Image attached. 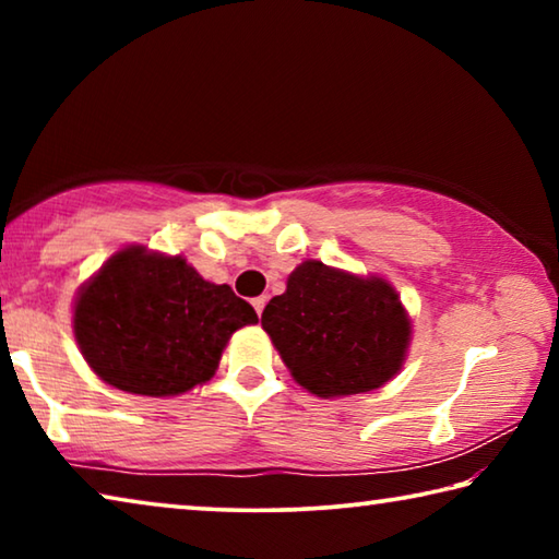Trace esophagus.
I'll return each mask as SVG.
<instances>
[{"instance_id":"1","label":"esophagus","mask_w":559,"mask_h":559,"mask_svg":"<svg viewBox=\"0 0 559 559\" xmlns=\"http://www.w3.org/2000/svg\"><path fill=\"white\" fill-rule=\"evenodd\" d=\"M251 302H253V308H257V313L261 316V313H263V308H266V302H269V298H266V296H259V298H253Z\"/></svg>"}]
</instances>
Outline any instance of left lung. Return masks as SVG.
I'll return each instance as SVG.
<instances>
[{"mask_svg":"<svg viewBox=\"0 0 559 559\" xmlns=\"http://www.w3.org/2000/svg\"><path fill=\"white\" fill-rule=\"evenodd\" d=\"M261 325L300 386L318 396L372 392L390 382L409 345V318L390 283L306 261Z\"/></svg>","mask_w":559,"mask_h":559,"instance_id":"obj_1","label":"left lung"}]
</instances>
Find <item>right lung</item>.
<instances>
[{"instance_id":"right-lung-1","label":"right lung","mask_w":559,"mask_h":559,"mask_svg":"<svg viewBox=\"0 0 559 559\" xmlns=\"http://www.w3.org/2000/svg\"><path fill=\"white\" fill-rule=\"evenodd\" d=\"M259 323L229 286L204 281L182 257L118 251L75 300L73 333L103 382L173 396L210 380L234 330Z\"/></svg>"}]
</instances>
